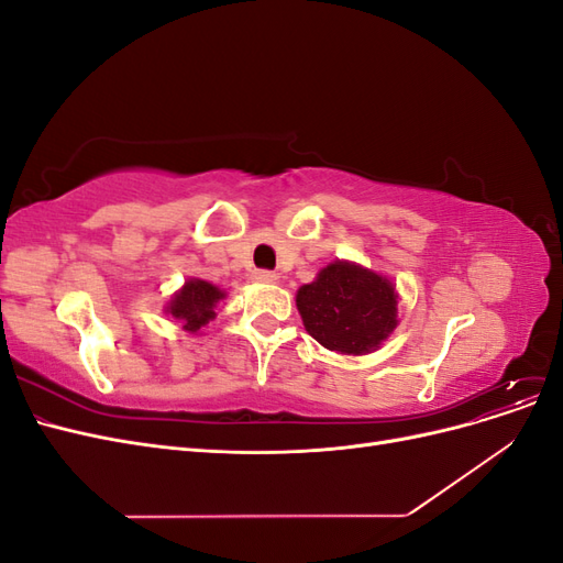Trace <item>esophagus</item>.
I'll list each match as a JSON object with an SVG mask.
<instances>
[{
	"mask_svg": "<svg viewBox=\"0 0 563 563\" xmlns=\"http://www.w3.org/2000/svg\"><path fill=\"white\" fill-rule=\"evenodd\" d=\"M251 277H253V282H258V284H275L277 282V275H275V272H269V269H255Z\"/></svg>",
	"mask_w": 563,
	"mask_h": 563,
	"instance_id": "esophagus-1",
	"label": "esophagus"
}]
</instances>
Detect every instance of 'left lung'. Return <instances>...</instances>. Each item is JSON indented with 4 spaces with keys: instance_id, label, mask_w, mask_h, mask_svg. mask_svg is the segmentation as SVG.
Listing matches in <instances>:
<instances>
[{
    "instance_id": "1",
    "label": "left lung",
    "mask_w": 563,
    "mask_h": 563,
    "mask_svg": "<svg viewBox=\"0 0 563 563\" xmlns=\"http://www.w3.org/2000/svg\"><path fill=\"white\" fill-rule=\"evenodd\" d=\"M397 286L376 269L333 261L302 284L296 308L319 345L338 354L362 356L380 350L399 327Z\"/></svg>"
}]
</instances>
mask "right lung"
<instances>
[{"label": "right lung", "instance_id": "obj_1", "mask_svg": "<svg viewBox=\"0 0 563 563\" xmlns=\"http://www.w3.org/2000/svg\"><path fill=\"white\" fill-rule=\"evenodd\" d=\"M225 298L228 294L220 286L207 279L190 277L185 279V284L172 296V300L166 302L164 314L176 319L183 331L190 335H201V331L216 319V308L220 300Z\"/></svg>", "mask_w": 563, "mask_h": 563}]
</instances>
